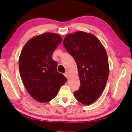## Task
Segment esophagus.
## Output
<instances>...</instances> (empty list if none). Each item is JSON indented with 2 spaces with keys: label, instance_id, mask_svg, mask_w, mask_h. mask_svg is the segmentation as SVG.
Instances as JSON below:
<instances>
[{
  "label": "esophagus",
  "instance_id": "obj_1",
  "mask_svg": "<svg viewBox=\"0 0 132 132\" xmlns=\"http://www.w3.org/2000/svg\"><path fill=\"white\" fill-rule=\"evenodd\" d=\"M64 76H65L67 78H68V79H69V78H70V75H69V72H66L64 74Z\"/></svg>",
  "mask_w": 132,
  "mask_h": 132
}]
</instances>
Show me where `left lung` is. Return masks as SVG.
Listing matches in <instances>:
<instances>
[{
  "instance_id": "1",
  "label": "left lung",
  "mask_w": 132,
  "mask_h": 132,
  "mask_svg": "<svg viewBox=\"0 0 132 132\" xmlns=\"http://www.w3.org/2000/svg\"><path fill=\"white\" fill-rule=\"evenodd\" d=\"M66 50L76 62L80 87L74 95L85 105L94 103L104 89L109 67L105 47L96 36L78 31L67 35L63 40Z\"/></svg>"
}]
</instances>
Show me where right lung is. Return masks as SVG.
Masks as SVG:
<instances>
[{"instance_id":"right-lung-1","label":"right lung","mask_w":132,"mask_h":132,"mask_svg":"<svg viewBox=\"0 0 132 132\" xmlns=\"http://www.w3.org/2000/svg\"><path fill=\"white\" fill-rule=\"evenodd\" d=\"M62 41L60 35L44 33L30 38L20 55L22 81L29 94L38 102L52 100L67 81L63 74L57 72V62L52 58Z\"/></svg>"}]
</instances>
